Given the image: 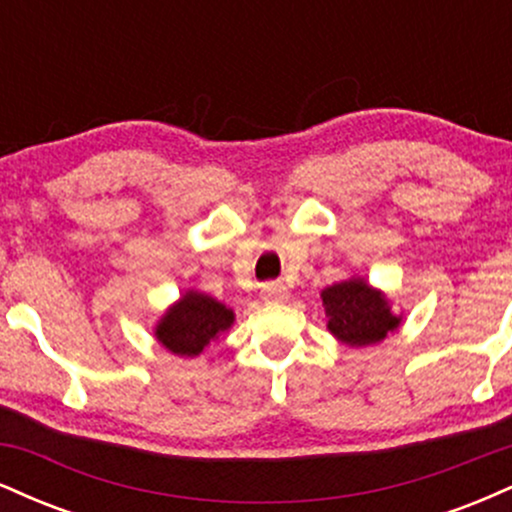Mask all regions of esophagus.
Wrapping results in <instances>:
<instances>
[{
    "instance_id": "1",
    "label": "esophagus",
    "mask_w": 512,
    "mask_h": 512,
    "mask_svg": "<svg viewBox=\"0 0 512 512\" xmlns=\"http://www.w3.org/2000/svg\"><path fill=\"white\" fill-rule=\"evenodd\" d=\"M262 298L267 303H284L289 298V291L281 281H269V284H262Z\"/></svg>"
}]
</instances>
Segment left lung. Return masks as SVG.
<instances>
[{
    "label": "left lung",
    "mask_w": 512,
    "mask_h": 512,
    "mask_svg": "<svg viewBox=\"0 0 512 512\" xmlns=\"http://www.w3.org/2000/svg\"><path fill=\"white\" fill-rule=\"evenodd\" d=\"M322 303L330 317V332L349 346L380 342L399 325V317L390 313L385 298L361 279H349L325 289Z\"/></svg>",
    "instance_id": "1"
}]
</instances>
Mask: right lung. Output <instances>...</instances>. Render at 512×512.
<instances>
[{
	"mask_svg": "<svg viewBox=\"0 0 512 512\" xmlns=\"http://www.w3.org/2000/svg\"><path fill=\"white\" fill-rule=\"evenodd\" d=\"M233 325V310L204 293H185L178 305L158 322L156 337L178 356H197L216 334Z\"/></svg>",
	"mask_w": 512,
	"mask_h": 512,
	"instance_id": "add662e5",
	"label": "right lung"
}]
</instances>
